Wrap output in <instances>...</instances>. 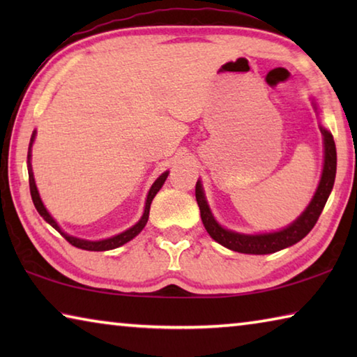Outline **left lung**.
<instances>
[{"instance_id":"8db88e82","label":"left lung","mask_w":357,"mask_h":357,"mask_svg":"<svg viewBox=\"0 0 357 357\" xmlns=\"http://www.w3.org/2000/svg\"><path fill=\"white\" fill-rule=\"evenodd\" d=\"M313 108L318 113V104L312 102ZM319 130L323 135V144H324V164H323V173L321 179H319L315 195L309 203V206L304 209L298 219L288 227L279 229V231L271 233H257V234H245L238 233L233 229H228L222 227L211 211L206 195H204L202 181H197L195 185V197L197 203L200 206V214L203 225L209 233L215 243L222 244L229 250L239 252V253H250V255H266V253H274L287 247L299 243L302 238H305L310 233V229L315 227L319 214L323 213V208L332 192L335 181V172H337V151L334 137H332L328 129H324L319 124Z\"/></svg>"}]
</instances>
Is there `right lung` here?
<instances>
[{
  "label": "right lung",
  "instance_id": "right-lung-1",
  "mask_svg": "<svg viewBox=\"0 0 357 357\" xmlns=\"http://www.w3.org/2000/svg\"><path fill=\"white\" fill-rule=\"evenodd\" d=\"M36 134L38 132H33L31 135V140H29V146H28V176H29V192H31V198H33V203L36 209H38V213L44 217V220L47 223H50V225L56 229L58 233H61V236L70 243L72 245L78 247V249H83V250H91V252H104V250H112V249H116V247L124 245L126 243H129L130 239H134L137 234H140L142 229L146 225V222L149 219V208H151V203H153L155 193L162 189V185H164L165 179L168 178V173L170 172H164L160 174L159 178L154 181V184L151 185V189L146 195V203H144V211H143V215L140 217V220H138L135 225H132L130 228L126 229V231L119 233V234H114L112 238H107V239H100V241H88V239H82V238H75V236H70L66 231H63L61 227L58 225V222L53 219L48 213L47 208L44 206V203L40 200V195H39V190L38 187H36V181H34V174H33V165H31V153H33V143L36 140Z\"/></svg>",
  "mask_w": 357,
  "mask_h": 357
}]
</instances>
